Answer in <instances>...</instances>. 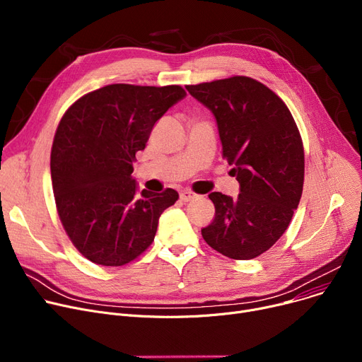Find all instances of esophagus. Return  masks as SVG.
Wrapping results in <instances>:
<instances>
[{"mask_svg": "<svg viewBox=\"0 0 362 362\" xmlns=\"http://www.w3.org/2000/svg\"><path fill=\"white\" fill-rule=\"evenodd\" d=\"M180 199H181V202H191V200L197 199V194L193 193L191 189H184L180 193Z\"/></svg>", "mask_w": 362, "mask_h": 362, "instance_id": "34e87169", "label": "esophagus"}]
</instances>
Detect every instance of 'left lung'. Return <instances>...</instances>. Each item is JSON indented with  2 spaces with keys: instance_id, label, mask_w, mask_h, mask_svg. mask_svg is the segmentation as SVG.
Returning a JSON list of instances; mask_svg holds the SVG:
<instances>
[{
  "instance_id": "1",
  "label": "left lung",
  "mask_w": 362,
  "mask_h": 362,
  "mask_svg": "<svg viewBox=\"0 0 362 362\" xmlns=\"http://www.w3.org/2000/svg\"><path fill=\"white\" fill-rule=\"evenodd\" d=\"M214 114L222 153L240 194L210 193L216 215L204 241L233 260L260 256L286 230L300 204L304 147L288 106L263 83L233 76L185 86Z\"/></svg>"
}]
</instances>
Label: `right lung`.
<instances>
[{
  "instance_id": "add662e5",
  "label": "right lung",
  "mask_w": 362,
  "mask_h": 362,
  "mask_svg": "<svg viewBox=\"0 0 362 362\" xmlns=\"http://www.w3.org/2000/svg\"><path fill=\"white\" fill-rule=\"evenodd\" d=\"M185 95L181 86L108 84L61 118L51 151L54 196L64 229L88 260L122 266L153 243L178 193L139 194L133 163L155 122Z\"/></svg>"
}]
</instances>
